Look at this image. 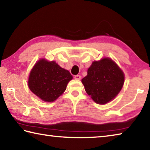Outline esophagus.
Wrapping results in <instances>:
<instances>
[{
    "instance_id": "1",
    "label": "esophagus",
    "mask_w": 150,
    "mask_h": 150,
    "mask_svg": "<svg viewBox=\"0 0 150 150\" xmlns=\"http://www.w3.org/2000/svg\"><path fill=\"white\" fill-rule=\"evenodd\" d=\"M74 78L75 79L79 80V79H81V75H75V77H74Z\"/></svg>"
}]
</instances>
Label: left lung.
Here are the masks:
<instances>
[{"label":"left lung","mask_w":150,"mask_h":150,"mask_svg":"<svg viewBox=\"0 0 150 150\" xmlns=\"http://www.w3.org/2000/svg\"><path fill=\"white\" fill-rule=\"evenodd\" d=\"M85 90L95 103L105 105L115 98L122 88L124 75L109 58L94 62L82 79Z\"/></svg>","instance_id":"1"}]
</instances>
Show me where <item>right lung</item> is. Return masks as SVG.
Segmentation results:
<instances>
[{
  "mask_svg": "<svg viewBox=\"0 0 150 150\" xmlns=\"http://www.w3.org/2000/svg\"><path fill=\"white\" fill-rule=\"evenodd\" d=\"M72 75L55 62L40 59L30 72L28 87L32 92L45 102H53L62 95Z\"/></svg>",
  "mask_w": 150,
  "mask_h": 150,
  "instance_id": "1",
  "label": "right lung"
}]
</instances>
